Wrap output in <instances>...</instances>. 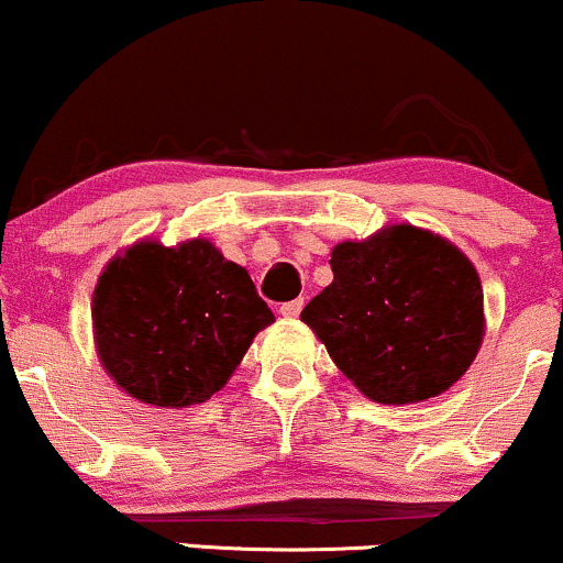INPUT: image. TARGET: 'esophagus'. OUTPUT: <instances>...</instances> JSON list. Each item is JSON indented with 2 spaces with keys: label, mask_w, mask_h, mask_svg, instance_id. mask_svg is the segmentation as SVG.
<instances>
[{
  "label": "esophagus",
  "mask_w": 563,
  "mask_h": 563,
  "mask_svg": "<svg viewBox=\"0 0 563 563\" xmlns=\"http://www.w3.org/2000/svg\"><path fill=\"white\" fill-rule=\"evenodd\" d=\"M301 309H303V299H294V301H286V303H283V307H280V314H283V318L294 320V318H299Z\"/></svg>",
  "instance_id": "1"
}]
</instances>
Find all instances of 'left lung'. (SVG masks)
<instances>
[{"label":"left lung","mask_w":563,"mask_h":563,"mask_svg":"<svg viewBox=\"0 0 563 563\" xmlns=\"http://www.w3.org/2000/svg\"><path fill=\"white\" fill-rule=\"evenodd\" d=\"M333 283L301 320L339 371L380 405L448 391L474 363L484 294L474 264L434 232L391 224L331 254Z\"/></svg>","instance_id":"left-lung-1"}]
</instances>
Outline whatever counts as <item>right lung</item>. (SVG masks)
<instances>
[{
  "label": "right lung",
  "instance_id": "add662e5",
  "mask_svg": "<svg viewBox=\"0 0 563 563\" xmlns=\"http://www.w3.org/2000/svg\"><path fill=\"white\" fill-rule=\"evenodd\" d=\"M269 322L249 273L203 238L129 245L92 296L102 367L129 397L156 407L206 402Z\"/></svg>",
  "mask_w": 563,
  "mask_h": 563
}]
</instances>
